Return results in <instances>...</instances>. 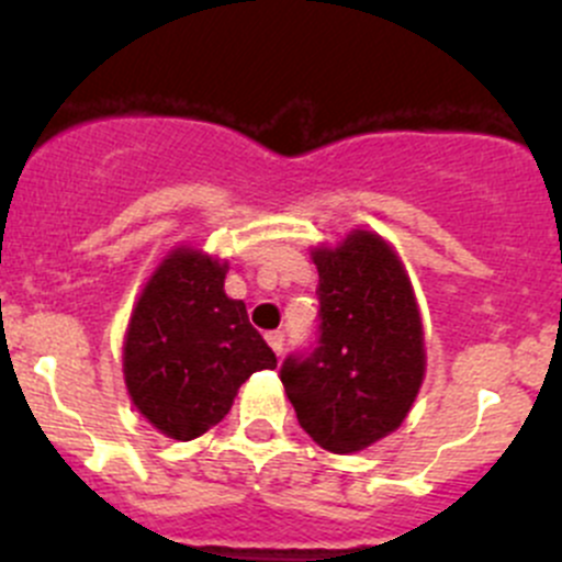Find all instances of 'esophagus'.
Returning <instances> with one entry per match:
<instances>
[{
	"label": "esophagus",
	"mask_w": 562,
	"mask_h": 562,
	"mask_svg": "<svg viewBox=\"0 0 562 562\" xmlns=\"http://www.w3.org/2000/svg\"><path fill=\"white\" fill-rule=\"evenodd\" d=\"M266 342L271 345V350H274L277 356H282V350H285V334H282V331H269V334H266Z\"/></svg>",
	"instance_id": "esophagus-1"
}]
</instances>
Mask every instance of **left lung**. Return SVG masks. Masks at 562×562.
<instances>
[{
  "label": "left lung",
  "mask_w": 562,
  "mask_h": 562,
  "mask_svg": "<svg viewBox=\"0 0 562 562\" xmlns=\"http://www.w3.org/2000/svg\"><path fill=\"white\" fill-rule=\"evenodd\" d=\"M313 260L317 342L282 361L280 381L304 432L353 454L394 432L422 389V315L400 258L372 231L317 247Z\"/></svg>",
  "instance_id": "8db88e82"
}]
</instances>
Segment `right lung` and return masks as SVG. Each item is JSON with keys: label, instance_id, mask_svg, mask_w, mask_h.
<instances>
[{"label": "right lung", "instance_id": "1", "mask_svg": "<svg viewBox=\"0 0 562 562\" xmlns=\"http://www.w3.org/2000/svg\"><path fill=\"white\" fill-rule=\"evenodd\" d=\"M228 263L179 247L146 282L124 337V383L151 427L192 440L228 416L252 372L277 356L245 302L225 296Z\"/></svg>", "mask_w": 562, "mask_h": 562}]
</instances>
